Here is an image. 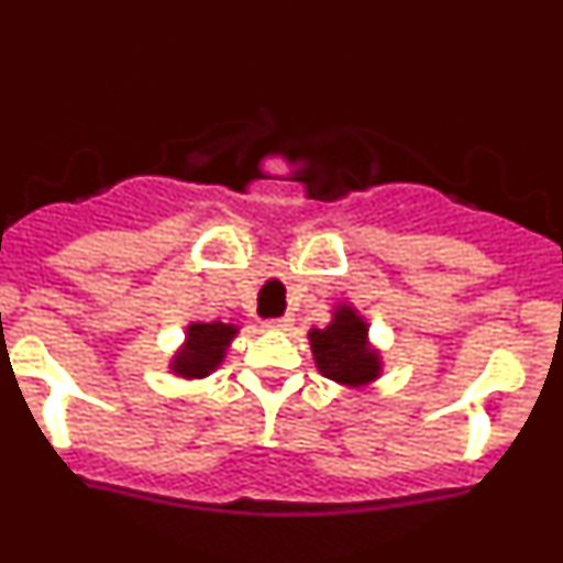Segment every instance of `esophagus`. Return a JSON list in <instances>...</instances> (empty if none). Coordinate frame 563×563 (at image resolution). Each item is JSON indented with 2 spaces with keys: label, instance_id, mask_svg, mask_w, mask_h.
I'll list each match as a JSON object with an SVG mask.
<instances>
[{
  "label": "esophagus",
  "instance_id": "34e87169",
  "mask_svg": "<svg viewBox=\"0 0 563 563\" xmlns=\"http://www.w3.org/2000/svg\"><path fill=\"white\" fill-rule=\"evenodd\" d=\"M291 327H294V316H280V318H269V321H266V329L288 331Z\"/></svg>",
  "mask_w": 563,
  "mask_h": 563
}]
</instances>
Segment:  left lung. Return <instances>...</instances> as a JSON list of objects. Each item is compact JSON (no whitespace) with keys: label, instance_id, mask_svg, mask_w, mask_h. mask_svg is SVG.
Wrapping results in <instances>:
<instances>
[{"label":"left lung","instance_id":"1","mask_svg":"<svg viewBox=\"0 0 563 563\" xmlns=\"http://www.w3.org/2000/svg\"><path fill=\"white\" fill-rule=\"evenodd\" d=\"M310 345L316 364L323 375L347 386H364L375 380L380 361L366 345V323L351 307L334 312V321L327 329L310 331Z\"/></svg>","mask_w":563,"mask_h":563}]
</instances>
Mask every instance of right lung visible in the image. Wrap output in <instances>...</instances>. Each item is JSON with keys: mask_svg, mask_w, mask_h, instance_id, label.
I'll return each instance as SVG.
<instances>
[{"mask_svg": "<svg viewBox=\"0 0 563 563\" xmlns=\"http://www.w3.org/2000/svg\"><path fill=\"white\" fill-rule=\"evenodd\" d=\"M236 334L234 327L221 321L191 323L188 327V342L175 356L173 369L183 377H205L223 361V351Z\"/></svg>", "mask_w": 563, "mask_h": 563, "instance_id": "obj_1", "label": "right lung"}]
</instances>
